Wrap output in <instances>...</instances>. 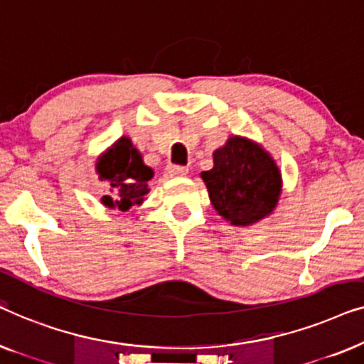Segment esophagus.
<instances>
[{
	"mask_svg": "<svg viewBox=\"0 0 364 364\" xmlns=\"http://www.w3.org/2000/svg\"><path fill=\"white\" fill-rule=\"evenodd\" d=\"M168 171V173H171V176H187L188 173V168L186 167V166H171L167 168Z\"/></svg>",
	"mask_w": 364,
	"mask_h": 364,
	"instance_id": "esophagus-1",
	"label": "esophagus"
}]
</instances>
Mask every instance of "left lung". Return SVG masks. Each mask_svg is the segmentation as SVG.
<instances>
[{"instance_id":"1","label":"left lung","mask_w":364,"mask_h":364,"mask_svg":"<svg viewBox=\"0 0 364 364\" xmlns=\"http://www.w3.org/2000/svg\"><path fill=\"white\" fill-rule=\"evenodd\" d=\"M212 205L232 225H252L275 208L282 192L277 164L258 144L230 137L202 172Z\"/></svg>"}]
</instances>
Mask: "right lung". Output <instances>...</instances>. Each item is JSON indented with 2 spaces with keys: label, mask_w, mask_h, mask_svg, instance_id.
Masks as SVG:
<instances>
[{
  "label": "right lung",
  "mask_w": 364,
  "mask_h": 364,
  "mask_svg": "<svg viewBox=\"0 0 364 364\" xmlns=\"http://www.w3.org/2000/svg\"><path fill=\"white\" fill-rule=\"evenodd\" d=\"M99 178L111 186V196H104L102 203L126 212L144 200L149 192L147 182L154 172L142 162L141 154L131 139L121 137L97 162Z\"/></svg>",
  "instance_id": "add662e5"
}]
</instances>
